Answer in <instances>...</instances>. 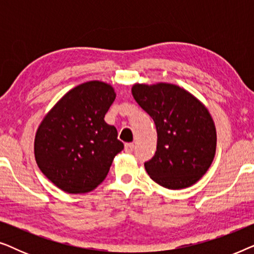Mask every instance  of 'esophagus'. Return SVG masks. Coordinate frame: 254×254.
Instances as JSON below:
<instances>
[{"label": "esophagus", "mask_w": 254, "mask_h": 254, "mask_svg": "<svg viewBox=\"0 0 254 254\" xmlns=\"http://www.w3.org/2000/svg\"><path fill=\"white\" fill-rule=\"evenodd\" d=\"M125 151H126V152H133L134 151V144L133 143L125 144Z\"/></svg>", "instance_id": "obj_1"}]
</instances>
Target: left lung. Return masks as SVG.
<instances>
[{"mask_svg": "<svg viewBox=\"0 0 254 254\" xmlns=\"http://www.w3.org/2000/svg\"><path fill=\"white\" fill-rule=\"evenodd\" d=\"M131 93L157 130V150L144 163L148 175L169 190L192 186L209 169L216 151L209 111L192 93L170 83H137Z\"/></svg>", "mask_w": 254, "mask_h": 254, "instance_id": "1", "label": "left lung"}]
</instances>
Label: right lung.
Returning <instances> with one entry per match:
<instances>
[{"instance_id":"obj_1","label":"right lung","mask_w":254,"mask_h":254,"mask_svg":"<svg viewBox=\"0 0 254 254\" xmlns=\"http://www.w3.org/2000/svg\"><path fill=\"white\" fill-rule=\"evenodd\" d=\"M116 99L112 85L90 81L68 91L38 127L34 157L41 172L67 193H86L106 178L124 149L104 118Z\"/></svg>"}]
</instances>
